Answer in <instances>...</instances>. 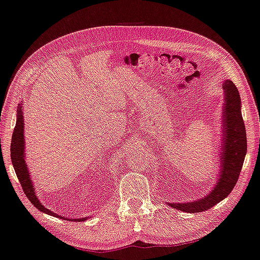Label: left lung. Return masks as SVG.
I'll return each instance as SVG.
<instances>
[{"label": "left lung", "mask_w": 260, "mask_h": 260, "mask_svg": "<svg viewBox=\"0 0 260 260\" xmlns=\"http://www.w3.org/2000/svg\"><path fill=\"white\" fill-rule=\"evenodd\" d=\"M222 87L224 103L217 179L209 193L200 199L185 203H166L172 208L185 213L205 212L226 198L239 179L247 153V135L241 113V100L238 88L231 80H225Z\"/></svg>", "instance_id": "8db88e82"}]
</instances>
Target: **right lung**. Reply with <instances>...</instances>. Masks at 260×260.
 <instances>
[{"label":"right lung","mask_w":260,"mask_h":260,"mask_svg":"<svg viewBox=\"0 0 260 260\" xmlns=\"http://www.w3.org/2000/svg\"><path fill=\"white\" fill-rule=\"evenodd\" d=\"M23 112H22V102L18 105L17 110V122L16 126H14V131L11 139V160L12 165L16 171V174L18 176V180L20 181L21 187L26 193L27 198L30 200V203L35 206L38 210H41L42 213H45L51 215V216H55L57 218L66 219V221H79L84 222L88 217L82 218H69L66 216H61L56 213H53L52 210L45 208V206L39 202L38 197L35 192V185H34L31 181V176L29 174L28 165L26 163V153H24V135H23Z\"/></svg>","instance_id":"right-lung-1"}]
</instances>
